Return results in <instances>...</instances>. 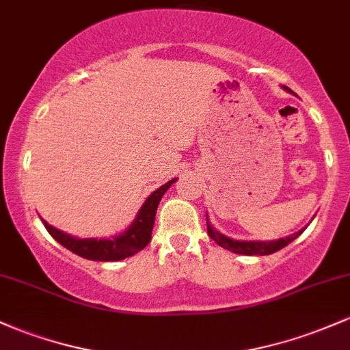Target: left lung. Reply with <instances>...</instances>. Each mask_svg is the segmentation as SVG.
Wrapping results in <instances>:
<instances>
[{
  "instance_id": "8db88e82",
  "label": "left lung",
  "mask_w": 350,
  "mask_h": 350,
  "mask_svg": "<svg viewBox=\"0 0 350 350\" xmlns=\"http://www.w3.org/2000/svg\"><path fill=\"white\" fill-rule=\"evenodd\" d=\"M284 90L289 91L291 90L287 86H282ZM206 221H207V234H209L211 239L214 243H217L221 247L228 249V251L234 252V254H243V256H267V254H274V252L281 251L282 247H286L287 244H291L295 237L301 236L304 232V229L301 231L291 234L287 237H281V239L275 241H237V239H231V237L224 236L217 231V229L213 228V224L209 222V217L206 214Z\"/></svg>"
}]
</instances>
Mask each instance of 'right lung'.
<instances>
[{
  "mask_svg": "<svg viewBox=\"0 0 350 350\" xmlns=\"http://www.w3.org/2000/svg\"><path fill=\"white\" fill-rule=\"evenodd\" d=\"M178 181V178L171 179L166 184L156 189L154 193L148 196L144 204L137 211V216L129 224L128 229H124L121 234L113 237H76L71 234L63 232L61 229H56L55 226L48 224L44 219H41L48 232L61 245L69 249L75 254L84 257L90 260H98V262H109V260H121L126 257L134 256L136 252L143 251L146 245L151 241L152 226H154L156 209L159 206V201L163 196L171 187L172 183Z\"/></svg>",
  "mask_w": 350,
  "mask_h": 350,
  "instance_id": "add662e5",
  "label": "right lung"
}]
</instances>
